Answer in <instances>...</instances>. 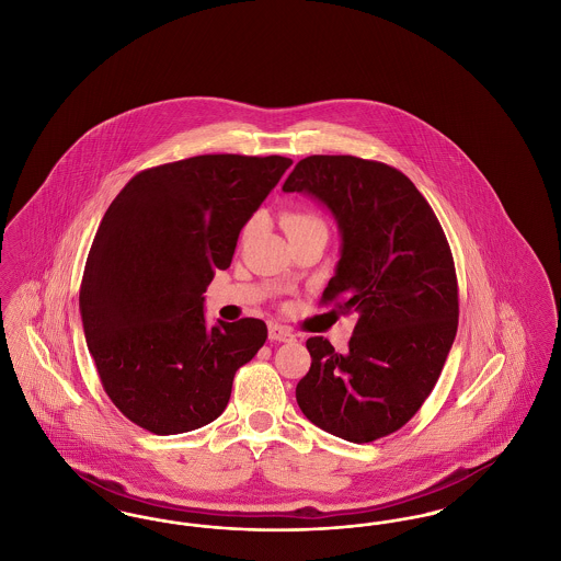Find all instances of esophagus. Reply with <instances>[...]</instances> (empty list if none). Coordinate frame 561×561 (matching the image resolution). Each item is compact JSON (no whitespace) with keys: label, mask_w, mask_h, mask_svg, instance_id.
Instances as JSON below:
<instances>
[{"label":"esophagus","mask_w":561,"mask_h":561,"mask_svg":"<svg viewBox=\"0 0 561 561\" xmlns=\"http://www.w3.org/2000/svg\"><path fill=\"white\" fill-rule=\"evenodd\" d=\"M268 339L275 343H294L296 334L290 328L279 325V323H268Z\"/></svg>","instance_id":"1"}]
</instances>
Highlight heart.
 <instances>
[{"label": "heart", "instance_id": "1", "mask_svg": "<svg viewBox=\"0 0 561 561\" xmlns=\"http://www.w3.org/2000/svg\"><path fill=\"white\" fill-rule=\"evenodd\" d=\"M279 220H282V227H284V231L288 233V238H290V240L296 238L298 233L307 231V229H313V227H320V225H323L320 216H316V214L311 213H284ZM252 225H254V222H248V225H245L243 236H248V233L252 231Z\"/></svg>", "mask_w": 561, "mask_h": 561}]
</instances>
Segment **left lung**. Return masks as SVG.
<instances>
[{
	"instance_id": "8db88e82",
	"label": "left lung",
	"mask_w": 561,
	"mask_h": 561,
	"mask_svg": "<svg viewBox=\"0 0 561 561\" xmlns=\"http://www.w3.org/2000/svg\"><path fill=\"white\" fill-rule=\"evenodd\" d=\"M284 191L334 214L343 248L320 302L357 320L347 353L307 341L296 401L313 425L368 444L421 410L446 364L458 325L453 250L423 193L382 161L309 156Z\"/></svg>"
}]
</instances>
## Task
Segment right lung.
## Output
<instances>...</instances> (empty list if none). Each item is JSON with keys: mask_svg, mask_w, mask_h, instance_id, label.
I'll use <instances>...</instances> for the list:
<instances>
[{"mask_svg": "<svg viewBox=\"0 0 561 561\" xmlns=\"http://www.w3.org/2000/svg\"><path fill=\"white\" fill-rule=\"evenodd\" d=\"M290 165L282 156H197L138 172L111 202L80 311L103 389L134 425L174 435L213 423L236 373L265 345L263 320L206 325L202 294Z\"/></svg>", "mask_w": 561, "mask_h": 561, "instance_id": "1", "label": "right lung"}]
</instances>
